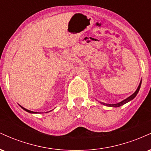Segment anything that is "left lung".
Returning a JSON list of instances; mask_svg holds the SVG:
<instances>
[{"label": "left lung", "instance_id": "left-lung-1", "mask_svg": "<svg viewBox=\"0 0 151 151\" xmlns=\"http://www.w3.org/2000/svg\"><path fill=\"white\" fill-rule=\"evenodd\" d=\"M141 82H140V84H139V85H138V88H137L136 91H135V92L133 93L132 95H131V96H130L129 97H128L127 99H126L123 100L122 101L119 102V103L114 104H105V103H103V102H101V104H104V105L107 106H111V107H119V106H121L125 104L128 103V102L130 101H131V100H133V99L136 97L137 93H138V91H139V89H140V87H141Z\"/></svg>", "mask_w": 151, "mask_h": 151}]
</instances>
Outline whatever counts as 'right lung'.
<instances>
[{
	"mask_svg": "<svg viewBox=\"0 0 151 151\" xmlns=\"http://www.w3.org/2000/svg\"><path fill=\"white\" fill-rule=\"evenodd\" d=\"M21 108L22 109H24V110H25V111H27V112H29V113H30V114H35V113H37V112H34V111H32L28 110V109H25V108H24V107H22V106H21Z\"/></svg>",
	"mask_w": 151,
	"mask_h": 151,
	"instance_id": "1",
	"label": "right lung"
}]
</instances>
